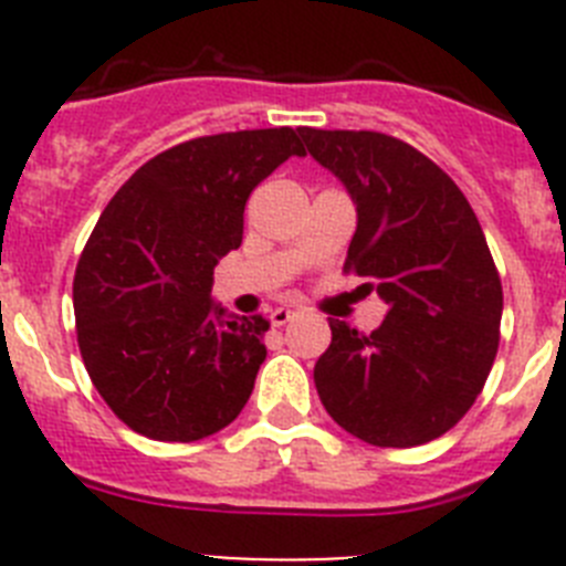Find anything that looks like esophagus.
Instances as JSON below:
<instances>
[{"mask_svg": "<svg viewBox=\"0 0 566 566\" xmlns=\"http://www.w3.org/2000/svg\"><path fill=\"white\" fill-rule=\"evenodd\" d=\"M294 317H297V312H294V308L277 306L272 314H269V323H272L274 328H280V326H286V323H292Z\"/></svg>", "mask_w": 566, "mask_h": 566, "instance_id": "esophagus-1", "label": "esophagus"}]
</instances>
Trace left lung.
<instances>
[{
  "mask_svg": "<svg viewBox=\"0 0 566 566\" xmlns=\"http://www.w3.org/2000/svg\"><path fill=\"white\" fill-rule=\"evenodd\" d=\"M357 207L345 269L388 303L359 334L328 317L319 402L352 437L413 448L451 431L496 359L502 280L462 189L411 144L371 129L300 127Z\"/></svg>",
  "mask_w": 566,
  "mask_h": 566,
  "instance_id": "obj_1",
  "label": "left lung"
}]
</instances>
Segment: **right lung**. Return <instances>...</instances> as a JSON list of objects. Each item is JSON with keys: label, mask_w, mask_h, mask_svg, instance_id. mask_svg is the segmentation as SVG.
I'll list each match as a JSON object with an SVG mask.
<instances>
[{"label": "right lung", "mask_w": 566, "mask_h": 566, "mask_svg": "<svg viewBox=\"0 0 566 566\" xmlns=\"http://www.w3.org/2000/svg\"><path fill=\"white\" fill-rule=\"evenodd\" d=\"M300 129H240L155 155L90 234L73 280L84 368L127 428L198 442L249 402L269 319L212 297L218 260L243 240V209L263 178L306 155Z\"/></svg>", "instance_id": "1"}]
</instances>
